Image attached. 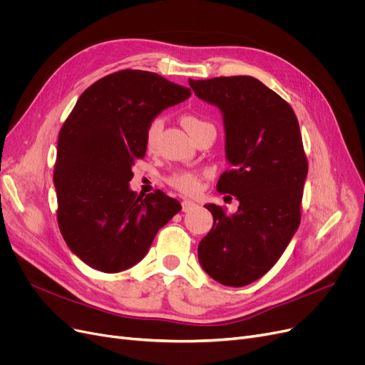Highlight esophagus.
Returning <instances> with one entry per match:
<instances>
[{
	"label": "esophagus",
	"mask_w": 365,
	"mask_h": 365,
	"mask_svg": "<svg viewBox=\"0 0 365 365\" xmlns=\"http://www.w3.org/2000/svg\"><path fill=\"white\" fill-rule=\"evenodd\" d=\"M182 208H183V212H190V210L198 208V204L194 202V201H190V200H183L182 201Z\"/></svg>",
	"instance_id": "obj_1"
}]
</instances>
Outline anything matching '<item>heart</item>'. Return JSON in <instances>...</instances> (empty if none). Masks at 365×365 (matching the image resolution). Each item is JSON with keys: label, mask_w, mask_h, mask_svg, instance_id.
<instances>
[{"label": "heart", "mask_w": 365, "mask_h": 365, "mask_svg": "<svg viewBox=\"0 0 365 365\" xmlns=\"http://www.w3.org/2000/svg\"><path fill=\"white\" fill-rule=\"evenodd\" d=\"M182 123L185 125V128L189 131V134H192L195 130H198L204 125H210V123L204 121L202 118H200V117H197V115H192V113L183 115ZM163 125H164V123L161 118H155L148 125L146 134H145V143L149 150H152L157 146ZM168 183L173 187L179 189L183 194H195L200 189V178L192 171H178L168 179Z\"/></svg>", "instance_id": "heart-1"}]
</instances>
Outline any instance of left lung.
<instances>
[{"mask_svg":"<svg viewBox=\"0 0 365 365\" xmlns=\"http://www.w3.org/2000/svg\"><path fill=\"white\" fill-rule=\"evenodd\" d=\"M189 86L222 112L231 170L217 190L240 202L234 215L204 205L215 222L198 245V260L215 281L244 287L278 262L300 223L308 161L299 121L281 96L253 76L189 80Z\"/></svg>","mask_w":365,"mask_h":365,"instance_id":"left-lung-1","label":"left lung"}]
</instances>
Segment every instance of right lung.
<instances>
[{
  "label": "right lung",
  "mask_w": 365,
  "mask_h": 365,
  "mask_svg": "<svg viewBox=\"0 0 365 365\" xmlns=\"http://www.w3.org/2000/svg\"><path fill=\"white\" fill-rule=\"evenodd\" d=\"M189 96L158 73L125 69L91 84L65 121L54 165L57 222L69 250L93 269L138 264L182 210L163 190L138 197L128 182L150 121Z\"/></svg>",
  "instance_id": "1"
}]
</instances>
